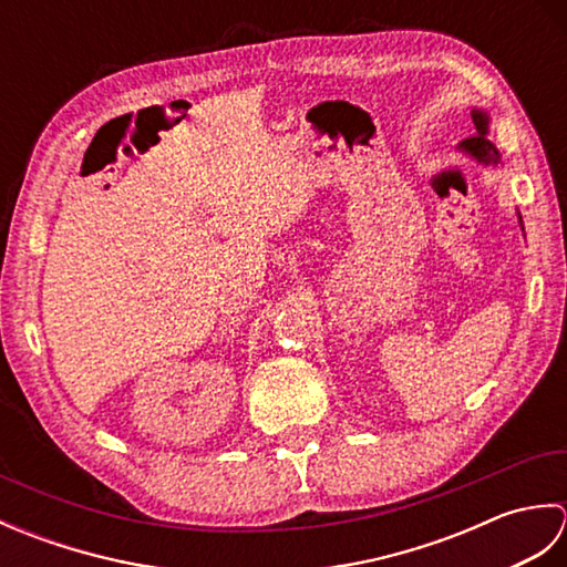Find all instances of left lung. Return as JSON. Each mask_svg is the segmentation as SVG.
Instances as JSON below:
<instances>
[{
  "mask_svg": "<svg viewBox=\"0 0 567 567\" xmlns=\"http://www.w3.org/2000/svg\"><path fill=\"white\" fill-rule=\"evenodd\" d=\"M473 122H475V136H470V138H465L463 141V148L467 151V153H473L475 158L480 161V163H485V165H495V163H499V153H497V148L492 146V143L487 141V116L483 114V112H473Z\"/></svg>",
  "mask_w": 567,
  "mask_h": 567,
  "instance_id": "left-lung-1",
  "label": "left lung"
}]
</instances>
